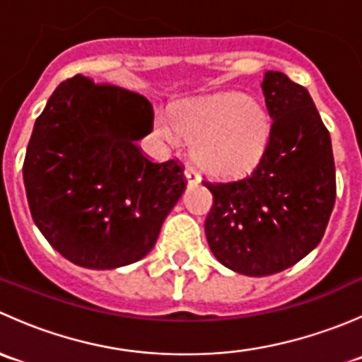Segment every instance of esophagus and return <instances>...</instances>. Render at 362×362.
Instances as JSON below:
<instances>
[{
    "instance_id": "34e87169",
    "label": "esophagus",
    "mask_w": 362,
    "mask_h": 362,
    "mask_svg": "<svg viewBox=\"0 0 362 362\" xmlns=\"http://www.w3.org/2000/svg\"><path fill=\"white\" fill-rule=\"evenodd\" d=\"M185 178H187L189 182V187H194V185L199 184V175L194 168L187 166V170H185Z\"/></svg>"
}]
</instances>
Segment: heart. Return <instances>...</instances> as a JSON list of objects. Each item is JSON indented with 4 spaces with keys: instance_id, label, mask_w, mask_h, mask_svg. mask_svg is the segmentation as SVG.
I'll return each instance as SVG.
<instances>
[{
    "instance_id": "1",
    "label": "heart",
    "mask_w": 362,
    "mask_h": 362,
    "mask_svg": "<svg viewBox=\"0 0 362 362\" xmlns=\"http://www.w3.org/2000/svg\"><path fill=\"white\" fill-rule=\"evenodd\" d=\"M171 129L192 145L191 158L199 171L218 180L250 173L264 156L272 134V119L264 105L242 93H224L189 101L170 113ZM160 134L175 140L170 127Z\"/></svg>"
}]
</instances>
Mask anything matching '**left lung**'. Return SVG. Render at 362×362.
Returning a JSON list of instances; mask_svg holds the SVG:
<instances>
[{
	"label": "left lung",
	"mask_w": 362,
	"mask_h": 362,
	"mask_svg": "<svg viewBox=\"0 0 362 362\" xmlns=\"http://www.w3.org/2000/svg\"><path fill=\"white\" fill-rule=\"evenodd\" d=\"M272 134L250 175L204 182L214 204L204 221L215 257L236 273L291 268L322 240L337 198L333 148L312 96L280 71L262 80Z\"/></svg>",
	"instance_id": "8db88e82"
}]
</instances>
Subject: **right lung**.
<instances>
[{
    "mask_svg": "<svg viewBox=\"0 0 362 362\" xmlns=\"http://www.w3.org/2000/svg\"><path fill=\"white\" fill-rule=\"evenodd\" d=\"M152 124L147 98L82 75L49 98L23 173L33 221L68 261L112 269L156 245L187 180L178 159L152 163L138 147Z\"/></svg>",
    "mask_w": 362,
    "mask_h": 362,
    "instance_id": "right-lung-1",
    "label": "right lung"
}]
</instances>
